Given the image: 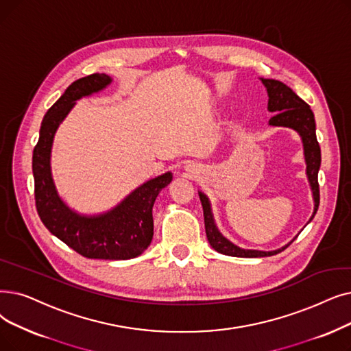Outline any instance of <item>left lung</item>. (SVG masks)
Returning <instances> with one entry per match:
<instances>
[{"instance_id":"1","label":"left lung","mask_w":351,"mask_h":351,"mask_svg":"<svg viewBox=\"0 0 351 351\" xmlns=\"http://www.w3.org/2000/svg\"><path fill=\"white\" fill-rule=\"evenodd\" d=\"M263 84L267 88L268 93V110L274 114L268 123L271 126H282V128H291L301 136L302 146H304V156H306L307 163V178L310 182V186L313 191L314 197V212L308 222L313 221L315 212L319 204V189H318V169L322 165V150L317 142L315 136V120L314 113L310 109V106L300 99L294 91L289 88L287 84L274 80V79H261ZM199 199L204 208V219H205V231L206 238L210 243V247L230 256H239V258H258V256H271L284 251L289 243L285 247L276 250V251H256V250H242L237 247L235 243L228 241L219 231L213 221V215L210 210V204L208 196L199 192ZM307 222V223H308Z\"/></svg>"}]
</instances>
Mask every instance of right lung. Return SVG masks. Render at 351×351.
<instances>
[{
    "instance_id": "obj_1",
    "label": "right lung",
    "mask_w": 351,
    "mask_h": 351,
    "mask_svg": "<svg viewBox=\"0 0 351 351\" xmlns=\"http://www.w3.org/2000/svg\"><path fill=\"white\" fill-rule=\"evenodd\" d=\"M110 83V75L103 73L75 80L45 113L33 152L34 196L45 228L75 252L95 260H130L150 245L154 238L152 209L159 192L171 184L172 173L166 172L145 182L110 210L88 217L70 209L58 196L50 166L56 130L75 100L97 93Z\"/></svg>"
}]
</instances>
